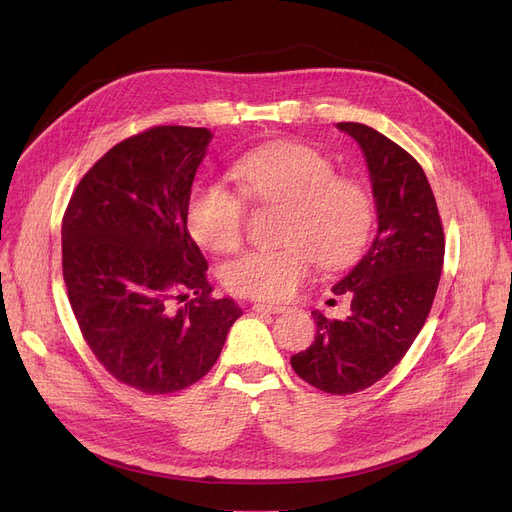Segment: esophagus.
<instances>
[{"label": "esophagus", "mask_w": 512, "mask_h": 512, "mask_svg": "<svg viewBox=\"0 0 512 512\" xmlns=\"http://www.w3.org/2000/svg\"><path fill=\"white\" fill-rule=\"evenodd\" d=\"M253 311H257V313H282V311H286V307L267 305V303H253Z\"/></svg>", "instance_id": "obj_1"}]
</instances>
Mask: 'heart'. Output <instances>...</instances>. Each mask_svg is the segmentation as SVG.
<instances>
[{"instance_id": "1", "label": "heart", "mask_w": 512, "mask_h": 512, "mask_svg": "<svg viewBox=\"0 0 512 512\" xmlns=\"http://www.w3.org/2000/svg\"><path fill=\"white\" fill-rule=\"evenodd\" d=\"M238 193L257 205L284 207L278 249H259L228 259L220 278L238 297L284 301L309 276L315 261L338 270L365 249L375 222L367 188L338 176L334 161L313 147L278 143L238 157L230 166ZM186 226L199 245L234 251L247 232V207L222 182H203L188 197Z\"/></svg>"}]
</instances>
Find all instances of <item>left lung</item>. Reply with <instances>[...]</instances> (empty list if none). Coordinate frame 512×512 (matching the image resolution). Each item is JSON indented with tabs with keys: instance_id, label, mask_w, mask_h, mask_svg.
I'll return each instance as SVG.
<instances>
[{
	"instance_id": "1",
	"label": "left lung",
	"mask_w": 512,
	"mask_h": 512,
	"mask_svg": "<svg viewBox=\"0 0 512 512\" xmlns=\"http://www.w3.org/2000/svg\"><path fill=\"white\" fill-rule=\"evenodd\" d=\"M367 159L378 234L332 288L351 299L344 319L311 311L317 334L290 365L328 394H355L400 363L432 311L444 263V228L432 186L417 159L357 122H338Z\"/></svg>"
}]
</instances>
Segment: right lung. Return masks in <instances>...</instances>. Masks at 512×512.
I'll list each match as a JSON object with an SVG mask.
<instances>
[{
    "instance_id": "right-lung-1",
    "label": "right lung",
    "mask_w": 512,
    "mask_h": 512,
    "mask_svg": "<svg viewBox=\"0 0 512 512\" xmlns=\"http://www.w3.org/2000/svg\"><path fill=\"white\" fill-rule=\"evenodd\" d=\"M213 134L153 126L80 178L62 218V272L80 334L120 384L170 394L199 382L242 315L213 297L186 203Z\"/></svg>"
}]
</instances>
